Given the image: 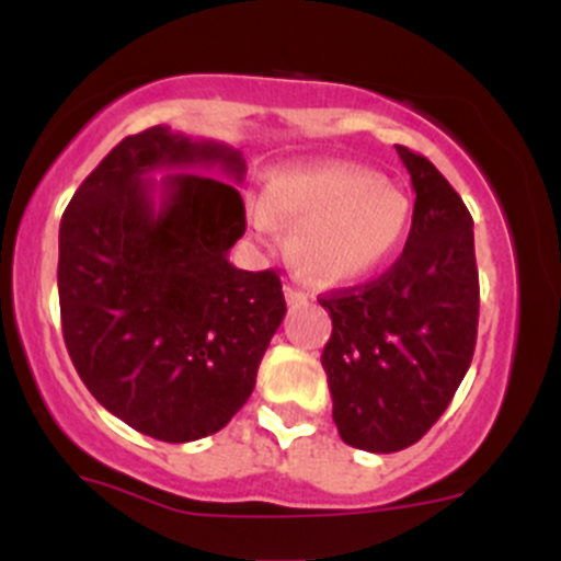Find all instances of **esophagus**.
Instances as JSON below:
<instances>
[{
	"mask_svg": "<svg viewBox=\"0 0 561 561\" xmlns=\"http://www.w3.org/2000/svg\"><path fill=\"white\" fill-rule=\"evenodd\" d=\"M285 298L290 307H296V304H307V293L296 285H285Z\"/></svg>",
	"mask_w": 561,
	"mask_h": 561,
	"instance_id": "esophagus-1",
	"label": "esophagus"
}]
</instances>
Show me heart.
Masks as SVG:
<instances>
[{"label": "heart", "mask_w": 561, "mask_h": 561, "mask_svg": "<svg viewBox=\"0 0 561 561\" xmlns=\"http://www.w3.org/2000/svg\"><path fill=\"white\" fill-rule=\"evenodd\" d=\"M410 197L371 168L347 160L290 162L247 201L260 239L290 230V257L317 285H350L393 257L410 228Z\"/></svg>", "instance_id": "heart-1"}]
</instances>
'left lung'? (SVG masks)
<instances>
[{"label": "left lung", "mask_w": 561, "mask_h": 561, "mask_svg": "<svg viewBox=\"0 0 561 561\" xmlns=\"http://www.w3.org/2000/svg\"><path fill=\"white\" fill-rule=\"evenodd\" d=\"M415 190L410 239L380 279L322 296L333 320L322 369L347 445L396 454L448 410L478 339L472 217L443 173L396 146Z\"/></svg>", "instance_id": "obj_1"}]
</instances>
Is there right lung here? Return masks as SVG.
<instances>
[{"label":"right lung","mask_w":561,"mask_h":561,"mask_svg":"<svg viewBox=\"0 0 561 561\" xmlns=\"http://www.w3.org/2000/svg\"><path fill=\"white\" fill-rule=\"evenodd\" d=\"M244 173L241 151L160 124L124 138L61 217L67 353L94 399L146 437L192 443L228 426L287 312L274 271L228 260L247 230Z\"/></svg>","instance_id":"obj_1"}]
</instances>
